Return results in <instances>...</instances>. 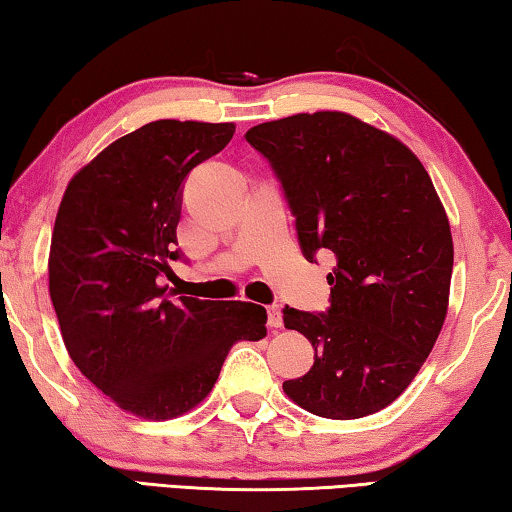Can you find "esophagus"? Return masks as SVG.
<instances>
[{
	"mask_svg": "<svg viewBox=\"0 0 512 512\" xmlns=\"http://www.w3.org/2000/svg\"><path fill=\"white\" fill-rule=\"evenodd\" d=\"M267 325H270L272 329H279L283 325V318H281V311H279L277 304L267 309Z\"/></svg>",
	"mask_w": 512,
	"mask_h": 512,
	"instance_id": "1",
	"label": "esophagus"
}]
</instances>
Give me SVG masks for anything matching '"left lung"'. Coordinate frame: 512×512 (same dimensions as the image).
<instances>
[{"mask_svg":"<svg viewBox=\"0 0 512 512\" xmlns=\"http://www.w3.org/2000/svg\"><path fill=\"white\" fill-rule=\"evenodd\" d=\"M245 137L279 180L306 261L336 258L327 311L283 309V325L316 350L283 391L325 419L380 412L419 373L446 318L453 240L428 171L343 112L295 114Z\"/></svg>","mask_w":512,"mask_h":512,"instance_id":"left-lung-1","label":"left lung"}]
</instances>
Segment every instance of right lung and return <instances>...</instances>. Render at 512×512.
<instances>
[{
	"label": "right lung",
	"mask_w": 512,
	"mask_h": 512,
	"mask_svg": "<svg viewBox=\"0 0 512 512\" xmlns=\"http://www.w3.org/2000/svg\"><path fill=\"white\" fill-rule=\"evenodd\" d=\"M233 132V123L153 121L107 146L61 199L50 297L66 350L86 380L144 419L192 410L231 345L267 332L263 306L162 288L169 261H185L176 240L185 180Z\"/></svg>",
	"instance_id": "1"
}]
</instances>
